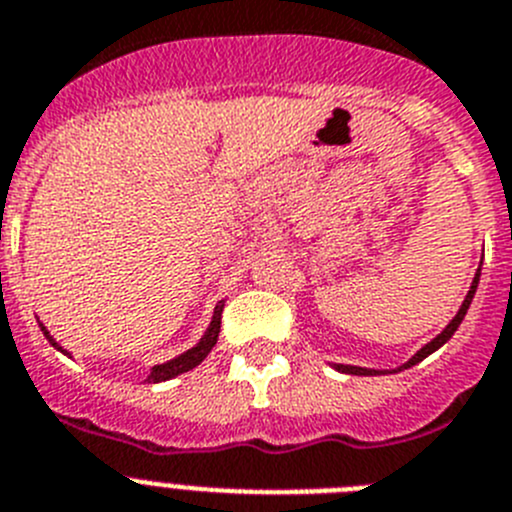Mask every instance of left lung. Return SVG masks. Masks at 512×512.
I'll return each mask as SVG.
<instances>
[{
	"label": "left lung",
	"instance_id": "left-lung-1",
	"mask_svg": "<svg viewBox=\"0 0 512 512\" xmlns=\"http://www.w3.org/2000/svg\"><path fill=\"white\" fill-rule=\"evenodd\" d=\"M480 270H482V267H477V273H474L472 285H469V293H467V296H464V301H462V306H459L457 316H454V319H451L449 324H446V329L441 331V334H436L434 339H431V342L426 344V347L418 349V352L413 354V357L408 359V362H405V365H400L398 370H393V372L408 370V367L418 365V362H421V359H426L428 354H434L436 349L444 347V344L449 342L451 336H454V331H457V329H459V324H462V321H464V316H467L469 303H472L474 293H477V283H480ZM334 367H336V370H339V372H347V375H385V370H370V367H354V365H334Z\"/></svg>",
	"mask_w": 512,
	"mask_h": 512
}]
</instances>
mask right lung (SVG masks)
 <instances>
[{"mask_svg": "<svg viewBox=\"0 0 512 512\" xmlns=\"http://www.w3.org/2000/svg\"><path fill=\"white\" fill-rule=\"evenodd\" d=\"M222 311H224V301H219V306L214 308V316H211L209 329L204 331V336H201V339H199V344H196V347L188 349V352L178 354L176 359H168V362H163V365H155L153 370H150V375H147V382H165V380H173V377L183 375V372L193 370V367H199L201 362H204V359H206V354H209L211 349H214L216 339H219V329H222ZM40 329H43V334L48 336V342L53 344V347L58 349V352L68 354L66 349L61 347V344L55 342L53 336H50V331L45 329L43 324H40ZM68 357H71V354H68Z\"/></svg>", "mask_w": 512, "mask_h": 512, "instance_id": "1", "label": "right lung"}]
</instances>
